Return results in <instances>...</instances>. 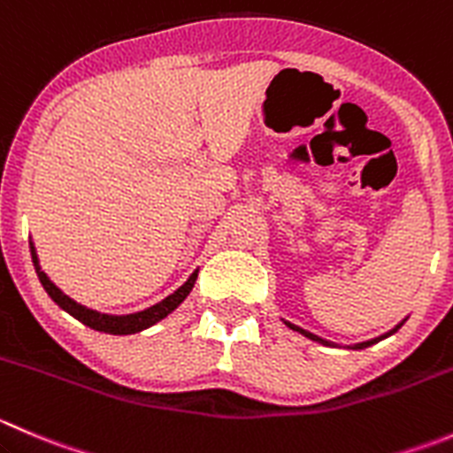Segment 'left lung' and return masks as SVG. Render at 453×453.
<instances>
[{
    "label": "left lung",
    "mask_w": 453,
    "mask_h": 453,
    "mask_svg": "<svg viewBox=\"0 0 453 453\" xmlns=\"http://www.w3.org/2000/svg\"><path fill=\"white\" fill-rule=\"evenodd\" d=\"M285 325H288V327H292V329H294V332H301V334H303V336L311 338V341H319V343H327V341H323V338L314 336V334H311V332H305V329L296 327V325H292V323H285ZM401 325H403V323H401ZM401 325H396V327H394V329H392V332H388V334H385V336H389V334H394V332H396V329H398V327H401ZM385 336H379V338H374V341H365V343H358V345H354V349H363V348H370V345H374V343H379V341H383V338H385ZM327 345H329V343H327Z\"/></svg>",
    "instance_id": "1"
}]
</instances>
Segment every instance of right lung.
Here are the masks:
<instances>
[{
	"mask_svg": "<svg viewBox=\"0 0 453 453\" xmlns=\"http://www.w3.org/2000/svg\"><path fill=\"white\" fill-rule=\"evenodd\" d=\"M30 254H33V261H35V267H37L39 280H42L43 289L50 294L52 301H55L61 310L68 311L70 316H74L77 320H81L83 325H88V327L96 329V332H105V334H137V332H142V329L150 327V325L159 323L161 319H165L170 311H174L183 301H186V296L190 294V289L195 288L196 274H199V270H196L195 274H192L190 279H188L186 283L177 289V292L170 294L168 298H164V301L157 303V305L148 307V310L137 311V314H128V316H108V314H99V311H95V310H88V307L79 305V303H74L73 298L65 296V294L61 292V289L57 288V285L52 283V280L48 279L42 270H39L37 254H35L33 243H30Z\"/></svg>",
	"mask_w": 453,
	"mask_h": 453,
	"instance_id": "right-lung-1",
	"label": "right lung"
}]
</instances>
